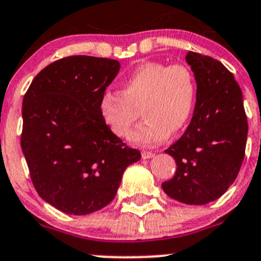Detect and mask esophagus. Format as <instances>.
Here are the masks:
<instances>
[{
    "mask_svg": "<svg viewBox=\"0 0 261 261\" xmlns=\"http://www.w3.org/2000/svg\"><path fill=\"white\" fill-rule=\"evenodd\" d=\"M154 155H155V153H154V151H150V150H143V153H141V156H143L144 159L153 158Z\"/></svg>",
    "mask_w": 261,
    "mask_h": 261,
    "instance_id": "34e87169",
    "label": "esophagus"
}]
</instances>
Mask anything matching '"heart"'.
I'll return each instance as SVG.
<instances>
[{"mask_svg": "<svg viewBox=\"0 0 261 261\" xmlns=\"http://www.w3.org/2000/svg\"><path fill=\"white\" fill-rule=\"evenodd\" d=\"M196 100V80L186 65L140 63L122 83L120 92L106 90L99 112L106 125L118 138H126L139 118H145L130 135L139 145H151L189 122Z\"/></svg>", "mask_w": 261, "mask_h": 261, "instance_id": "heart-1", "label": "heart"}]
</instances>
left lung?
Returning <instances> with one entry per match:
<instances>
[{
	"label": "left lung",
	"instance_id": "8db88e82",
	"mask_svg": "<svg viewBox=\"0 0 261 261\" xmlns=\"http://www.w3.org/2000/svg\"><path fill=\"white\" fill-rule=\"evenodd\" d=\"M186 61L196 80V103L184 135L166 150L177 168L162 189L179 203L204 205L221 198L236 179L249 126L233 74L200 53L189 52Z\"/></svg>",
	"mask_w": 261,
	"mask_h": 261
}]
</instances>
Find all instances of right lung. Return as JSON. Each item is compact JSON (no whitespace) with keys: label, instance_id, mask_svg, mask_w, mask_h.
<instances>
[{"label":"right lung","instance_id":"1","mask_svg":"<svg viewBox=\"0 0 261 261\" xmlns=\"http://www.w3.org/2000/svg\"><path fill=\"white\" fill-rule=\"evenodd\" d=\"M116 60L70 56L42 70L22 99L21 149L38 195L58 211L85 216L115 199L123 171L141 158L99 112Z\"/></svg>","mask_w":261,"mask_h":261}]
</instances>
